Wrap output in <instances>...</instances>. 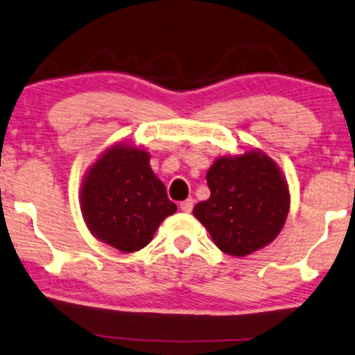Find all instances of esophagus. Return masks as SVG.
<instances>
[{
	"label": "esophagus",
	"instance_id": "obj_1",
	"mask_svg": "<svg viewBox=\"0 0 355 355\" xmlns=\"http://www.w3.org/2000/svg\"><path fill=\"white\" fill-rule=\"evenodd\" d=\"M193 205H195V200L193 198H187L185 202L180 203V210L183 213H190L191 210H193Z\"/></svg>",
	"mask_w": 355,
	"mask_h": 355
}]
</instances>
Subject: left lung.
Segmentation results:
<instances>
[{
	"label": "left lung",
	"mask_w": 355,
	"mask_h": 355,
	"mask_svg": "<svg viewBox=\"0 0 355 355\" xmlns=\"http://www.w3.org/2000/svg\"><path fill=\"white\" fill-rule=\"evenodd\" d=\"M210 198L195 205L193 215L215 245L230 256H248L281 233L291 195L283 172L259 148L218 157L207 172Z\"/></svg>",
	"instance_id": "obj_1"
}]
</instances>
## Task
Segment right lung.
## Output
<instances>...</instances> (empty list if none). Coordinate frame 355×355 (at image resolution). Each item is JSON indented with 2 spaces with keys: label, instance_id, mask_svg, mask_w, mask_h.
Masks as SVG:
<instances>
[{
  "label": "right lung",
  "instance_id": "obj_1",
  "mask_svg": "<svg viewBox=\"0 0 355 355\" xmlns=\"http://www.w3.org/2000/svg\"><path fill=\"white\" fill-rule=\"evenodd\" d=\"M79 198L92 236L122 253L147 246L162 221L177 211L150 168V153L123 142L110 145L89 166Z\"/></svg>",
  "mask_w": 355,
  "mask_h": 355
}]
</instances>
